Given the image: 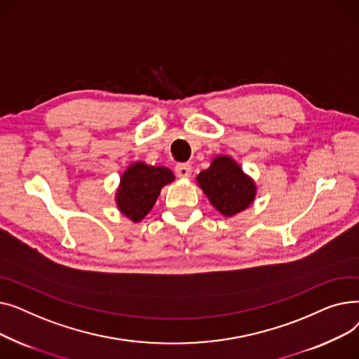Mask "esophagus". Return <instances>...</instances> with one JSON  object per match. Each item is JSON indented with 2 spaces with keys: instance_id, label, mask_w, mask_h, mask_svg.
<instances>
[{
  "instance_id": "obj_1",
  "label": "esophagus",
  "mask_w": 359,
  "mask_h": 359,
  "mask_svg": "<svg viewBox=\"0 0 359 359\" xmlns=\"http://www.w3.org/2000/svg\"><path fill=\"white\" fill-rule=\"evenodd\" d=\"M176 175L182 179H187L191 177L192 175V165L189 163H182L176 165Z\"/></svg>"
}]
</instances>
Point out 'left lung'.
Instances as JSON below:
<instances>
[{"instance_id":"8db88e82","label":"left lung","mask_w":359,"mask_h":359,"mask_svg":"<svg viewBox=\"0 0 359 359\" xmlns=\"http://www.w3.org/2000/svg\"><path fill=\"white\" fill-rule=\"evenodd\" d=\"M196 180L215 210L225 217L244 211L255 201L256 186L253 180L227 156L215 157L211 167L202 170Z\"/></svg>"}]
</instances>
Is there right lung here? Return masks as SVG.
Returning a JSON list of instances; mask_svg holds the SVG:
<instances>
[{"instance_id":"right-lung-1","label":"right lung","mask_w":359,"mask_h":359,"mask_svg":"<svg viewBox=\"0 0 359 359\" xmlns=\"http://www.w3.org/2000/svg\"><path fill=\"white\" fill-rule=\"evenodd\" d=\"M172 170L135 163L128 167L116 194L118 208L134 222L141 221L156 203L161 187L173 182Z\"/></svg>"}]
</instances>
